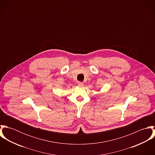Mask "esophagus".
<instances>
[{"instance_id": "obj_1", "label": "esophagus", "mask_w": 155, "mask_h": 155, "mask_svg": "<svg viewBox=\"0 0 155 155\" xmlns=\"http://www.w3.org/2000/svg\"><path fill=\"white\" fill-rule=\"evenodd\" d=\"M78 87H84V83H83V82H78Z\"/></svg>"}]
</instances>
